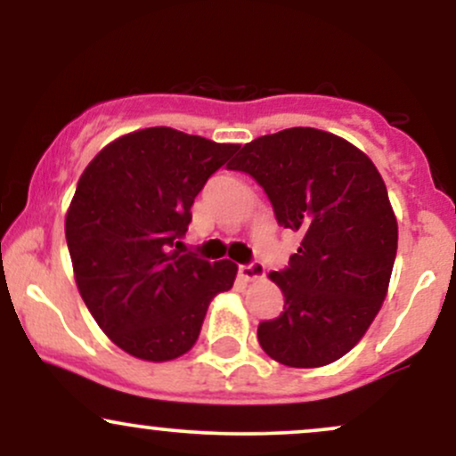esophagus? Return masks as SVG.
I'll list each match as a JSON object with an SVG mask.
<instances>
[{
	"instance_id": "1",
	"label": "esophagus",
	"mask_w": 456,
	"mask_h": 456,
	"mask_svg": "<svg viewBox=\"0 0 456 456\" xmlns=\"http://www.w3.org/2000/svg\"><path fill=\"white\" fill-rule=\"evenodd\" d=\"M238 272L244 281H257L265 274V268H264V264H259V261H250V264L240 265Z\"/></svg>"
}]
</instances>
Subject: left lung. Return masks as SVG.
Returning a JSON list of instances; mask_svg holds the SVG:
<instances>
[{"mask_svg":"<svg viewBox=\"0 0 456 456\" xmlns=\"http://www.w3.org/2000/svg\"><path fill=\"white\" fill-rule=\"evenodd\" d=\"M227 167L253 177L276 223L302 235L289 265L270 272L285 306L259 323L261 349L296 369L343 358L379 313L396 257L399 229L379 171L317 128L264 134Z\"/></svg>","mask_w":456,"mask_h":456,"instance_id":"obj_1","label":"left lung"}]
</instances>
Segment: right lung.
Masks as SVG:
<instances>
[{
    "mask_svg": "<svg viewBox=\"0 0 456 456\" xmlns=\"http://www.w3.org/2000/svg\"><path fill=\"white\" fill-rule=\"evenodd\" d=\"M240 145L156 126L96 154L66 214L77 287L102 332L150 362L186 354L238 265L182 253L191 208Z\"/></svg>",
    "mask_w": 456,
    "mask_h": 456,
    "instance_id": "obj_1",
    "label": "right lung"
}]
</instances>
